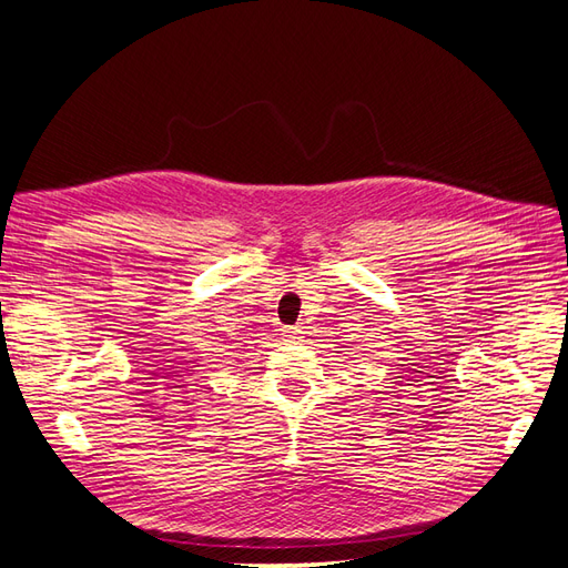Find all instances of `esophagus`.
Here are the masks:
<instances>
[{
    "mask_svg": "<svg viewBox=\"0 0 568 568\" xmlns=\"http://www.w3.org/2000/svg\"><path fill=\"white\" fill-rule=\"evenodd\" d=\"M284 336L288 341H298V338H303V332L298 329V326H291V329H284Z\"/></svg>",
    "mask_w": 568,
    "mask_h": 568,
    "instance_id": "obj_1",
    "label": "esophagus"
}]
</instances>
